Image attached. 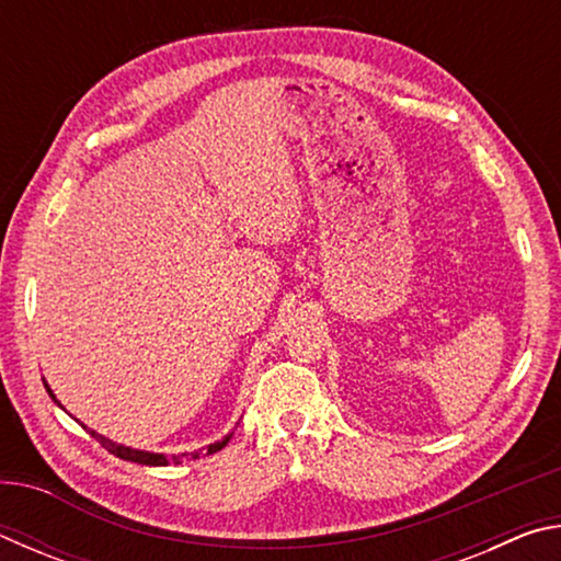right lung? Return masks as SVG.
Masks as SVG:
<instances>
[{
  "mask_svg": "<svg viewBox=\"0 0 561 561\" xmlns=\"http://www.w3.org/2000/svg\"><path fill=\"white\" fill-rule=\"evenodd\" d=\"M44 386H46V391H49V396L54 398V403H59L56 401V396L51 393V388H49V383L44 381ZM61 405V403H59ZM83 428H87V425H83ZM89 433H91V438H96L103 448H106L111 455H116V458H121V460H130V462H138V465H170V462H175V465H180L183 460H197L203 455V450H195V453H178V455H165V453H148V450H136V448H126V445H118V443H113V440H108V438H103V435H99L96 431H91V428H87ZM230 438H232V433L230 435H225L222 440H217V443H210L207 445V455H213V453H217V450H222L227 443H230Z\"/></svg>",
  "mask_w": 561,
  "mask_h": 561,
  "instance_id": "obj_1",
  "label": "right lung"
}]
</instances>
